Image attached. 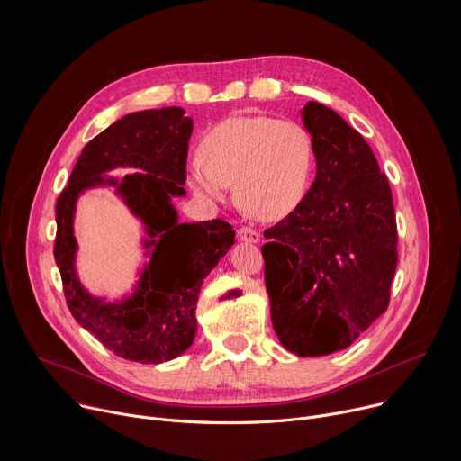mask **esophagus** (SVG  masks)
I'll list each match as a JSON object with an SVG mask.
<instances>
[{
    "label": "esophagus",
    "mask_w": 461,
    "mask_h": 461,
    "mask_svg": "<svg viewBox=\"0 0 461 461\" xmlns=\"http://www.w3.org/2000/svg\"><path fill=\"white\" fill-rule=\"evenodd\" d=\"M237 235H239L240 240L251 242V244H255V242L260 240V233H258L257 230H253V228H248V226H242V228L237 231Z\"/></svg>",
    "instance_id": "34e87169"
}]
</instances>
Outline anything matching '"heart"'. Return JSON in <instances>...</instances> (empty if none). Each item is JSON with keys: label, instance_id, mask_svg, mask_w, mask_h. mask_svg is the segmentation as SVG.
Returning a JSON list of instances; mask_svg holds the SVG:
<instances>
[{"label": "heart", "instance_id": "obj_1", "mask_svg": "<svg viewBox=\"0 0 461 461\" xmlns=\"http://www.w3.org/2000/svg\"><path fill=\"white\" fill-rule=\"evenodd\" d=\"M201 158L187 164V184L206 201H224L230 184L240 208L260 221H281L304 199L313 142L294 120L230 116L201 140Z\"/></svg>", "mask_w": 461, "mask_h": 461}]
</instances>
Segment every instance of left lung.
<instances>
[{"label":"left lung","mask_w":461,"mask_h":461,"mask_svg":"<svg viewBox=\"0 0 461 461\" xmlns=\"http://www.w3.org/2000/svg\"><path fill=\"white\" fill-rule=\"evenodd\" d=\"M315 180L262 246L274 330L301 357L350 347L388 308L398 228L386 176L336 111L308 102Z\"/></svg>","instance_id":"1"}]
</instances>
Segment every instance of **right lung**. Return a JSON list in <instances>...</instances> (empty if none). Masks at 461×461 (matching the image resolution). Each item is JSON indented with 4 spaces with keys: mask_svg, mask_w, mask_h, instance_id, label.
Wrapping results in <instances>:
<instances>
[{
    "mask_svg": "<svg viewBox=\"0 0 461 461\" xmlns=\"http://www.w3.org/2000/svg\"><path fill=\"white\" fill-rule=\"evenodd\" d=\"M182 107L125 114L95 137L78 157L69 185L56 203L54 258L65 299L80 326L113 354L146 365L184 354L196 336V301L208 274L235 242L222 219L178 222L175 196H184L193 120ZM133 167L142 174L114 179L104 173ZM111 185L144 224L150 260L129 296L105 302L77 279L74 212L79 194Z\"/></svg>",
    "mask_w": 461,
    "mask_h": 461,
    "instance_id": "add662e5",
    "label": "right lung"
}]
</instances>
